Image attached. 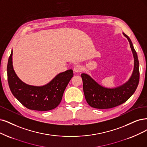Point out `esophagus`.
I'll use <instances>...</instances> for the list:
<instances>
[{"label": "esophagus", "instance_id": "1", "mask_svg": "<svg viewBox=\"0 0 147 147\" xmlns=\"http://www.w3.org/2000/svg\"><path fill=\"white\" fill-rule=\"evenodd\" d=\"M83 69V68L82 67V65H80L79 64L75 65V67H74V71L76 73H79L81 72Z\"/></svg>", "mask_w": 147, "mask_h": 147}]
</instances>
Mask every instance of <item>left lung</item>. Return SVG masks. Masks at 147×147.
Returning a JSON list of instances; mask_svg holds the SVG:
<instances>
[{"mask_svg": "<svg viewBox=\"0 0 147 147\" xmlns=\"http://www.w3.org/2000/svg\"><path fill=\"white\" fill-rule=\"evenodd\" d=\"M129 42L134 59V70L127 82L115 88H107L99 85L88 74H81L85 99L91 107L98 109H108L125 102L136 90L139 82V64L136 51L129 37L123 32Z\"/></svg>", "mask_w": 147, "mask_h": 147, "instance_id": "left-lung-1", "label": "left lung"}]
</instances>
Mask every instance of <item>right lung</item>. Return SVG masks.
I'll return each mask as SVG.
<instances>
[{
  "label": "right lung",
  "instance_id": "add662e5",
  "mask_svg": "<svg viewBox=\"0 0 147 147\" xmlns=\"http://www.w3.org/2000/svg\"><path fill=\"white\" fill-rule=\"evenodd\" d=\"M13 51L7 65L8 82L13 96L30 110L45 111L56 108L61 103L63 92L73 76L72 69L59 74L51 82L42 86L29 85L21 81L13 67Z\"/></svg>",
  "mask_w": 147,
  "mask_h": 147
}]
</instances>
